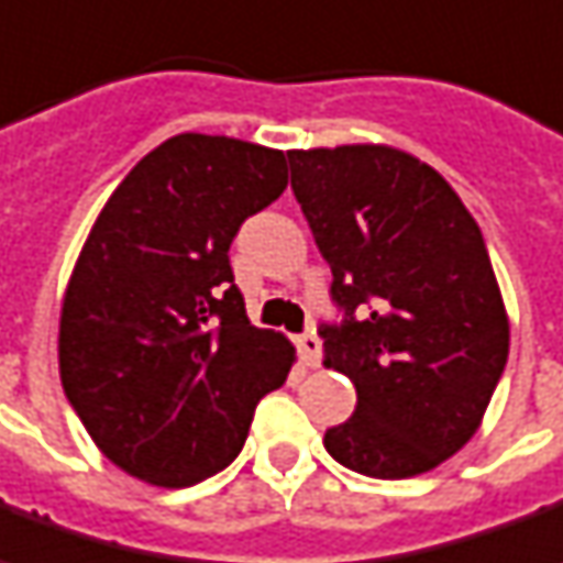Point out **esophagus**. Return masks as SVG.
<instances>
[{
	"mask_svg": "<svg viewBox=\"0 0 563 563\" xmlns=\"http://www.w3.org/2000/svg\"><path fill=\"white\" fill-rule=\"evenodd\" d=\"M298 354H301V363L305 366H320V339L313 335V332H305V335H298L296 339Z\"/></svg>",
	"mask_w": 563,
	"mask_h": 563,
	"instance_id": "1",
	"label": "esophagus"
}]
</instances>
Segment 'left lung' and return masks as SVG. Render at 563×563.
Instances as JSON below:
<instances>
[{
  "label": "left lung",
  "instance_id": "obj_1",
  "mask_svg": "<svg viewBox=\"0 0 563 563\" xmlns=\"http://www.w3.org/2000/svg\"><path fill=\"white\" fill-rule=\"evenodd\" d=\"M292 190L332 271L323 363L357 388L323 446L351 472L438 468L481 428L508 361V313L472 212L441 172L388 144L289 151Z\"/></svg>",
  "mask_w": 563,
  "mask_h": 563
}]
</instances>
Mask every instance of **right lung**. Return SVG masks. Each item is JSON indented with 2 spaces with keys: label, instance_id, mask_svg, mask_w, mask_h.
<instances>
[{
  "label": "right lung",
  "instance_id": "obj_1",
  "mask_svg": "<svg viewBox=\"0 0 563 563\" xmlns=\"http://www.w3.org/2000/svg\"><path fill=\"white\" fill-rule=\"evenodd\" d=\"M286 153L228 135L163 141L110 194L76 258L57 330L60 385L117 468L190 487L243 450L296 347L233 286L240 224L280 197Z\"/></svg>",
  "mask_w": 563,
  "mask_h": 563
}]
</instances>
